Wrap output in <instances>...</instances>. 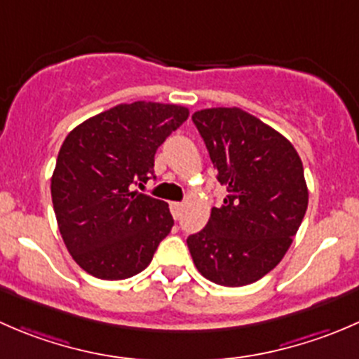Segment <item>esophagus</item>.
Wrapping results in <instances>:
<instances>
[{
    "label": "esophagus",
    "instance_id": "1",
    "mask_svg": "<svg viewBox=\"0 0 359 359\" xmlns=\"http://www.w3.org/2000/svg\"><path fill=\"white\" fill-rule=\"evenodd\" d=\"M170 210H172V215L173 219H180V215H182V210H184V205L182 203H170Z\"/></svg>",
    "mask_w": 359,
    "mask_h": 359
}]
</instances>
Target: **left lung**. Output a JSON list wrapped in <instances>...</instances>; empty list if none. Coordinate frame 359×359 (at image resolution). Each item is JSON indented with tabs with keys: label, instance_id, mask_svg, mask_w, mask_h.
Wrapping results in <instances>:
<instances>
[{
	"label": "left lung",
	"instance_id": "8db88e82",
	"mask_svg": "<svg viewBox=\"0 0 359 359\" xmlns=\"http://www.w3.org/2000/svg\"><path fill=\"white\" fill-rule=\"evenodd\" d=\"M224 203L187 238L194 266L222 287H243L280 264L307 210L304 166L290 140L240 107L193 114Z\"/></svg>",
	"mask_w": 359,
	"mask_h": 359
}]
</instances>
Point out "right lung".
<instances>
[{"instance_id":"1","label":"right lung","mask_w":359,"mask_h":359,"mask_svg":"<svg viewBox=\"0 0 359 359\" xmlns=\"http://www.w3.org/2000/svg\"><path fill=\"white\" fill-rule=\"evenodd\" d=\"M189 116L175 104H119L76 126L52 175V201L69 253L100 280L146 269L172 231L168 203L133 191L153 177L154 154Z\"/></svg>"}]
</instances>
